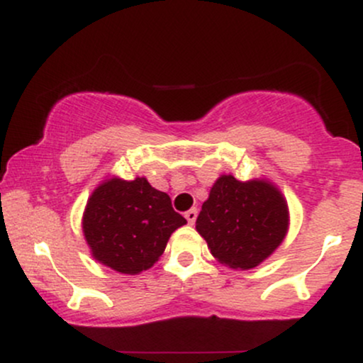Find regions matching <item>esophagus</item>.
I'll use <instances>...</instances> for the list:
<instances>
[{
	"instance_id": "obj_1",
	"label": "esophagus",
	"mask_w": 363,
	"mask_h": 363,
	"mask_svg": "<svg viewBox=\"0 0 363 363\" xmlns=\"http://www.w3.org/2000/svg\"><path fill=\"white\" fill-rule=\"evenodd\" d=\"M184 216H186L187 223L193 225V223L196 222V216H198V210H196V208H191V210H187V211H186Z\"/></svg>"
}]
</instances>
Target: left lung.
<instances>
[{
  "label": "left lung",
  "instance_id": "left-lung-1",
  "mask_svg": "<svg viewBox=\"0 0 363 363\" xmlns=\"http://www.w3.org/2000/svg\"><path fill=\"white\" fill-rule=\"evenodd\" d=\"M196 230L222 264L256 268L285 239L289 206L280 191L264 179H216L196 218Z\"/></svg>",
  "mask_w": 363,
  "mask_h": 363
}]
</instances>
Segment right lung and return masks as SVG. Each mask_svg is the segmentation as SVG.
I'll use <instances>...</instances> for the list:
<instances>
[{"label": "right lung", "mask_w": 363, "mask_h": 363, "mask_svg": "<svg viewBox=\"0 0 363 363\" xmlns=\"http://www.w3.org/2000/svg\"><path fill=\"white\" fill-rule=\"evenodd\" d=\"M184 223L169 194L145 177L107 179L91 193L82 222L91 256L124 274L152 268L172 232Z\"/></svg>", "instance_id": "obj_1"}]
</instances>
